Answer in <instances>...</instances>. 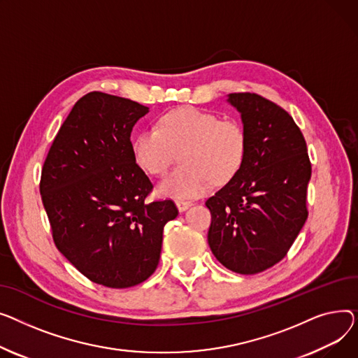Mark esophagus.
<instances>
[{
	"mask_svg": "<svg viewBox=\"0 0 358 358\" xmlns=\"http://www.w3.org/2000/svg\"><path fill=\"white\" fill-rule=\"evenodd\" d=\"M176 206H178V209H179L180 213H183V211H186V209H187L189 206H192V202H191V201L178 199V201H176Z\"/></svg>",
	"mask_w": 358,
	"mask_h": 358,
	"instance_id": "esophagus-1",
	"label": "esophagus"
}]
</instances>
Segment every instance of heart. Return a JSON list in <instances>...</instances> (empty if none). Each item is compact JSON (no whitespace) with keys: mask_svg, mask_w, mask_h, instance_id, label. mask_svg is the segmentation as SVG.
Returning <instances> with one entry per match:
<instances>
[{"mask_svg":"<svg viewBox=\"0 0 358 358\" xmlns=\"http://www.w3.org/2000/svg\"><path fill=\"white\" fill-rule=\"evenodd\" d=\"M247 140L236 121H221L213 113L182 107L164 114L159 129L138 133L131 144L136 163L153 176L167 172L180 155L182 167L166 176L159 194L183 199L201 196L214 183L222 185L233 178L243 164Z\"/></svg>","mask_w":358,"mask_h":358,"instance_id":"obj_1","label":"heart"}]
</instances>
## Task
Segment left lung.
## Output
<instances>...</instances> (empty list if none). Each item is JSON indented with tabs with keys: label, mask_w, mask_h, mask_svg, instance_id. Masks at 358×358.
<instances>
[{
	"label": "left lung",
	"mask_w": 358,
	"mask_h": 358,
	"mask_svg": "<svg viewBox=\"0 0 358 358\" xmlns=\"http://www.w3.org/2000/svg\"><path fill=\"white\" fill-rule=\"evenodd\" d=\"M247 140L238 172L205 205L208 244L217 260L240 275L279 263L306 218L310 162L299 127L279 105L257 94H228Z\"/></svg>",
	"instance_id": "obj_1"
}]
</instances>
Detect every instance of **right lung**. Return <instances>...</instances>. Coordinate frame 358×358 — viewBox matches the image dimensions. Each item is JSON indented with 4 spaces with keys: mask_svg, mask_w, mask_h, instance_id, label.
Listing matches in <instances>:
<instances>
[{
    "mask_svg": "<svg viewBox=\"0 0 358 358\" xmlns=\"http://www.w3.org/2000/svg\"><path fill=\"white\" fill-rule=\"evenodd\" d=\"M144 105L103 92L82 96L41 169L40 195L53 240L83 276L114 289L149 279L173 201L147 203L153 185L136 163L131 131Z\"/></svg>",
    "mask_w": 358,
    "mask_h": 358,
    "instance_id": "right-lung-1",
    "label": "right lung"
}]
</instances>
